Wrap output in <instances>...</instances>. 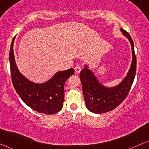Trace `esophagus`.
I'll list each match as a JSON object with an SVG mask.
<instances>
[{
	"label": "esophagus",
	"mask_w": 149,
	"mask_h": 149,
	"mask_svg": "<svg viewBox=\"0 0 149 149\" xmlns=\"http://www.w3.org/2000/svg\"><path fill=\"white\" fill-rule=\"evenodd\" d=\"M81 69H82V66H79V65H77V66L74 67V71H75V72L77 73V74H79V73L81 72Z\"/></svg>",
	"instance_id": "obj_1"
}]
</instances>
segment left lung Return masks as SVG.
<instances>
[{
  "mask_svg": "<svg viewBox=\"0 0 149 149\" xmlns=\"http://www.w3.org/2000/svg\"><path fill=\"white\" fill-rule=\"evenodd\" d=\"M121 31L130 42L132 52L131 66L123 81L117 86L107 87L99 82L87 65L80 72L86 107L93 113H104L117 107L127 97L135 78L136 57L134 52V42L128 32L123 28H121Z\"/></svg>",
  "mask_w": 149,
  "mask_h": 149,
  "instance_id": "left-lung-1",
  "label": "left lung"
}]
</instances>
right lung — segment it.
Here are the masks:
<instances>
[{
    "mask_svg": "<svg viewBox=\"0 0 149 149\" xmlns=\"http://www.w3.org/2000/svg\"><path fill=\"white\" fill-rule=\"evenodd\" d=\"M14 38L9 52L12 83L16 92L28 107L40 113L53 115L60 111L64 100V83L74 74L73 68L59 71L49 80L36 83L26 78L18 69L13 52Z\"/></svg>",
    "mask_w": 149,
    "mask_h": 149,
    "instance_id": "add662e5",
    "label": "right lung"
}]
</instances>
